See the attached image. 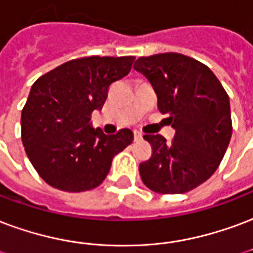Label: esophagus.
<instances>
[{
  "label": "esophagus",
  "instance_id": "1",
  "mask_svg": "<svg viewBox=\"0 0 253 253\" xmlns=\"http://www.w3.org/2000/svg\"><path fill=\"white\" fill-rule=\"evenodd\" d=\"M134 139H135V141H141L142 139V134L139 131H134Z\"/></svg>",
  "mask_w": 253,
  "mask_h": 253
}]
</instances>
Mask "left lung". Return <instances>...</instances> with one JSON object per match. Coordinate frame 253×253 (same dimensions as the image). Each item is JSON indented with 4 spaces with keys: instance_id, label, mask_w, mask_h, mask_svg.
I'll return each instance as SVG.
<instances>
[{
    "instance_id": "8db88e82",
    "label": "left lung",
    "mask_w": 253,
    "mask_h": 253,
    "mask_svg": "<svg viewBox=\"0 0 253 253\" xmlns=\"http://www.w3.org/2000/svg\"><path fill=\"white\" fill-rule=\"evenodd\" d=\"M134 69L153 85L158 110L169 114L175 135L166 142L146 134L153 154L139 165L143 184L155 193H186L218 168L232 136L229 96L207 65L168 52L139 57Z\"/></svg>"
}]
</instances>
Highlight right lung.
<instances>
[{
  "label": "right lung",
  "mask_w": 253,
  "mask_h": 253,
  "mask_svg": "<svg viewBox=\"0 0 253 253\" xmlns=\"http://www.w3.org/2000/svg\"><path fill=\"white\" fill-rule=\"evenodd\" d=\"M134 60V56L71 60L32 85L21 112V139L46 184L71 193L96 188L107 177L112 158L131 143L130 128L106 135L89 121L95 110H102L110 85L130 72Z\"/></svg>",
  "instance_id": "add662e5"
}]
</instances>
